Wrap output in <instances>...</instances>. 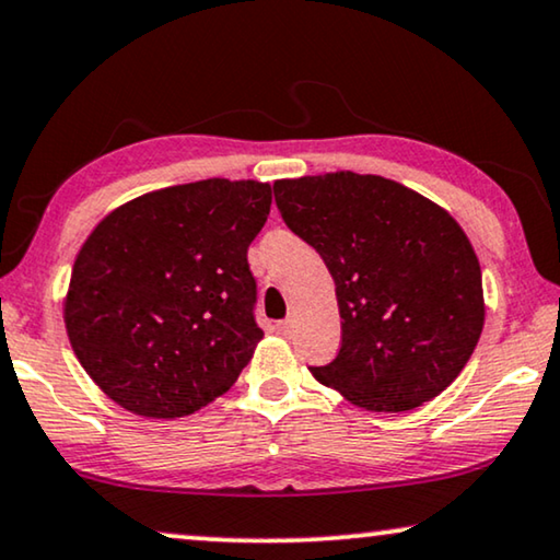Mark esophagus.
Segmentation results:
<instances>
[{
	"instance_id": "esophagus-1",
	"label": "esophagus",
	"mask_w": 560,
	"mask_h": 560,
	"mask_svg": "<svg viewBox=\"0 0 560 560\" xmlns=\"http://www.w3.org/2000/svg\"><path fill=\"white\" fill-rule=\"evenodd\" d=\"M293 326H295V318L293 315H290V318H285V320H278V330L282 336H288L290 330H293Z\"/></svg>"
}]
</instances>
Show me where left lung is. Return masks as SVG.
<instances>
[{"mask_svg": "<svg viewBox=\"0 0 560 560\" xmlns=\"http://www.w3.org/2000/svg\"><path fill=\"white\" fill-rule=\"evenodd\" d=\"M272 191L336 282L340 351L313 376L369 411H409L442 394L485 323L480 262L462 226L374 174L282 179Z\"/></svg>", "mask_w": 560, "mask_h": 560, "instance_id": "left-lung-1", "label": "left lung"}]
</instances>
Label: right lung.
Masks as SVG:
<instances>
[{
  "label": "right lung",
  "mask_w": 560,
  "mask_h": 560,
  "mask_svg": "<svg viewBox=\"0 0 560 560\" xmlns=\"http://www.w3.org/2000/svg\"><path fill=\"white\" fill-rule=\"evenodd\" d=\"M270 184L205 179L118 207L72 265L65 328L113 401L174 419L224 394L253 359L257 282L247 247Z\"/></svg>",
  "instance_id": "obj_1"
}]
</instances>
